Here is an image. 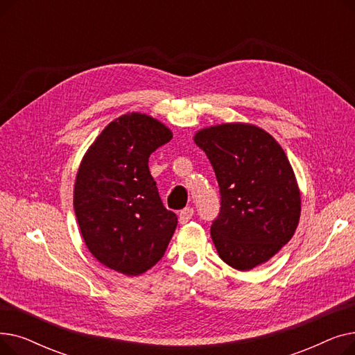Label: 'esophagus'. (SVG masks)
I'll return each mask as SVG.
<instances>
[{
	"mask_svg": "<svg viewBox=\"0 0 355 355\" xmlns=\"http://www.w3.org/2000/svg\"><path fill=\"white\" fill-rule=\"evenodd\" d=\"M194 216V209L193 207H185L184 210L180 211V216H178V220L181 225H185L189 220H191Z\"/></svg>",
	"mask_w": 355,
	"mask_h": 355,
	"instance_id": "obj_1",
	"label": "esophagus"
}]
</instances>
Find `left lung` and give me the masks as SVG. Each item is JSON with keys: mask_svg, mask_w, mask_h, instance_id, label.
Listing matches in <instances>:
<instances>
[{"mask_svg": "<svg viewBox=\"0 0 355 355\" xmlns=\"http://www.w3.org/2000/svg\"><path fill=\"white\" fill-rule=\"evenodd\" d=\"M194 142L210 159L221 207L211 239L223 262L250 270L292 239L301 217V193L291 162L275 138L250 123L204 128Z\"/></svg>", "mask_w": 355, "mask_h": 355, "instance_id": "1", "label": "left lung"}]
</instances>
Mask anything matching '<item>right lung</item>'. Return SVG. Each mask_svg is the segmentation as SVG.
I'll list each match as a JSON object with an SVG mask.
<instances>
[{"instance_id": "1", "label": "right lung", "mask_w": 355, "mask_h": 355, "mask_svg": "<svg viewBox=\"0 0 355 355\" xmlns=\"http://www.w3.org/2000/svg\"><path fill=\"white\" fill-rule=\"evenodd\" d=\"M173 132L158 119L132 112L112 121L86 151L73 191L74 213L89 252L128 276L151 269L177 227L148 158Z\"/></svg>"}]
</instances>
